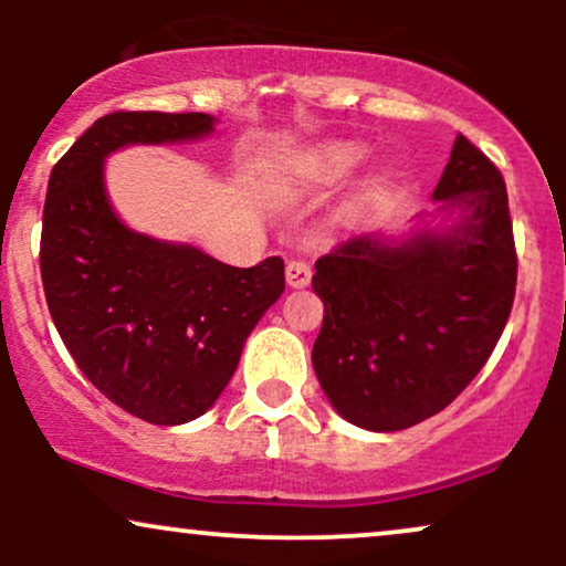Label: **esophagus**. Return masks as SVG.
<instances>
[{
    "label": "esophagus",
    "mask_w": 566,
    "mask_h": 566,
    "mask_svg": "<svg viewBox=\"0 0 566 566\" xmlns=\"http://www.w3.org/2000/svg\"><path fill=\"white\" fill-rule=\"evenodd\" d=\"M287 284L290 287L301 290L311 284V265L305 261H290L287 263Z\"/></svg>",
    "instance_id": "esophagus-1"
}]
</instances>
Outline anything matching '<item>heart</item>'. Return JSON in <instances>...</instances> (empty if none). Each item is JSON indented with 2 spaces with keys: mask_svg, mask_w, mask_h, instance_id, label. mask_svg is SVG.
Here are the masks:
<instances>
[{
  "mask_svg": "<svg viewBox=\"0 0 566 566\" xmlns=\"http://www.w3.org/2000/svg\"><path fill=\"white\" fill-rule=\"evenodd\" d=\"M365 159V151L350 143H337L322 151L311 154L303 165V184L308 186H333L337 180L348 178Z\"/></svg>",
  "mask_w": 566,
  "mask_h": 566,
  "instance_id": "1",
  "label": "heart"
}]
</instances>
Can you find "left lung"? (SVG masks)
Returning a JSON list of instances; mask_svg holds the SVG:
<instances>
[{
    "instance_id": "1",
    "label": "left lung",
    "mask_w": 566,
    "mask_h": 566,
    "mask_svg": "<svg viewBox=\"0 0 566 566\" xmlns=\"http://www.w3.org/2000/svg\"><path fill=\"white\" fill-rule=\"evenodd\" d=\"M433 199L460 207L463 226L399 247L354 237L316 261V378L337 412L369 431H401L452 405L511 316L518 261L495 161L458 135Z\"/></svg>"
}]
</instances>
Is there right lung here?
<instances>
[{
  "mask_svg": "<svg viewBox=\"0 0 566 566\" xmlns=\"http://www.w3.org/2000/svg\"><path fill=\"white\" fill-rule=\"evenodd\" d=\"M212 116H101L50 172L39 269L57 335L106 399L154 426L212 407L247 335L284 292V261L233 269L197 247L165 244L119 223L103 157L127 143L207 135Z\"/></svg>",
  "mask_w": 566,
  "mask_h": 566,
  "instance_id": "obj_1",
  "label": "right lung"
}]
</instances>
